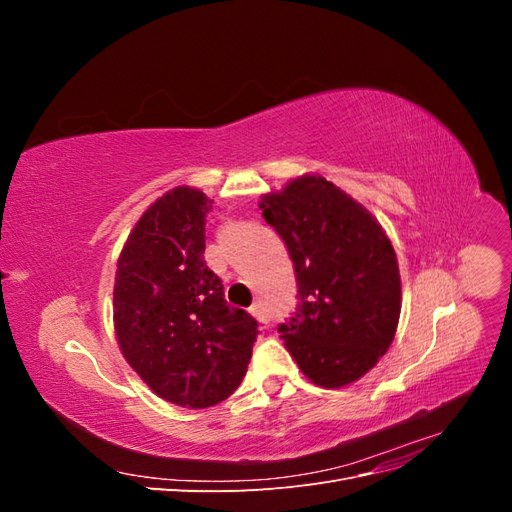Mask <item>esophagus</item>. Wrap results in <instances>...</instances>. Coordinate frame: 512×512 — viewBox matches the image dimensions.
I'll return each mask as SVG.
<instances>
[{"label": "esophagus", "instance_id": "obj_1", "mask_svg": "<svg viewBox=\"0 0 512 512\" xmlns=\"http://www.w3.org/2000/svg\"><path fill=\"white\" fill-rule=\"evenodd\" d=\"M250 314L258 320V324H267L269 322V316H267V309L262 307V303H256L250 307Z\"/></svg>", "mask_w": 512, "mask_h": 512}]
</instances>
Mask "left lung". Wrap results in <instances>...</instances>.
I'll list each match as a JSON object with an SVG mask.
<instances>
[{
	"label": "left lung",
	"instance_id": "8db88e82",
	"mask_svg": "<svg viewBox=\"0 0 512 512\" xmlns=\"http://www.w3.org/2000/svg\"><path fill=\"white\" fill-rule=\"evenodd\" d=\"M258 207L297 271L301 303L280 327L286 350L322 389L363 378L391 348L401 314V277L386 230L318 173L262 194Z\"/></svg>",
	"mask_w": 512,
	"mask_h": 512
}]
</instances>
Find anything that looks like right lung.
<instances>
[{"label": "right lung", "mask_w": 512, "mask_h": 512, "mask_svg": "<svg viewBox=\"0 0 512 512\" xmlns=\"http://www.w3.org/2000/svg\"><path fill=\"white\" fill-rule=\"evenodd\" d=\"M211 205L190 185L153 200L121 247L113 286L123 359L158 397L190 410L237 391L258 333L203 258Z\"/></svg>", "instance_id": "add662e5"}]
</instances>
